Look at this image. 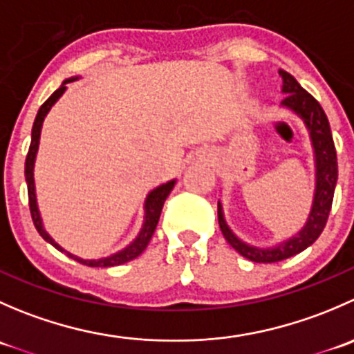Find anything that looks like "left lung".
<instances>
[{
    "label": "left lung",
    "mask_w": 354,
    "mask_h": 354,
    "mask_svg": "<svg viewBox=\"0 0 354 354\" xmlns=\"http://www.w3.org/2000/svg\"><path fill=\"white\" fill-rule=\"evenodd\" d=\"M279 75L283 78V92L286 94L281 106L301 118L310 133V140H312L313 156H315V195H313L308 221L303 226V230L298 231L289 240L272 246V248H257V246L241 241L227 226L221 202L217 203L219 226L226 241L240 255L257 263L281 262V260L289 259V257L308 248L326 227L332 207V198H334L335 183H337V156H335L329 120H327L322 106L296 82L292 75H289L284 70H279Z\"/></svg>",
    "instance_id": "left-lung-1"
}]
</instances>
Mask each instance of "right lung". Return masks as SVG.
Returning a JSON list of instances; mask_svg holds the SVG:
<instances>
[{
  "label": "right lung",
  "instance_id": "right-lung-1",
  "mask_svg": "<svg viewBox=\"0 0 354 354\" xmlns=\"http://www.w3.org/2000/svg\"><path fill=\"white\" fill-rule=\"evenodd\" d=\"M78 77L73 78H68L62 84V87L58 91H55L51 94V97L44 102L37 111V116H35L34 121V127H32V140H30V147H28V154L27 159H25V181H27V192H28V207H30V214H32V221H34V226L37 230V233L44 238L48 243H51L55 246L56 250L59 252H65L68 257H71L73 260L77 262L84 263V266L88 267H113V266H121V263H127L130 260L137 259L145 248H147L149 241H151L152 234H154L157 223H159V217H160V210H162L164 202H166L167 195L171 194L173 190L174 183L176 180H171L167 183L160 185V187L154 188L151 194L147 195L144 203V224H142V230L138 233V236L131 241L127 248L120 250V252L113 253V255L104 257V259H97V260H84L80 257H75L71 255L70 252H66L65 248H62L48 233H46L44 226H42V219H41V214H39V207H37V198H35V183H34V162H35V156H37V149H39V138H41V128L42 123H44V118L46 114L49 113V109L55 106V102L58 101L59 97L63 95V92L66 91V84L68 82H73L77 80Z\"/></svg>",
  "mask_w": 354,
  "mask_h": 354
}]
</instances>
